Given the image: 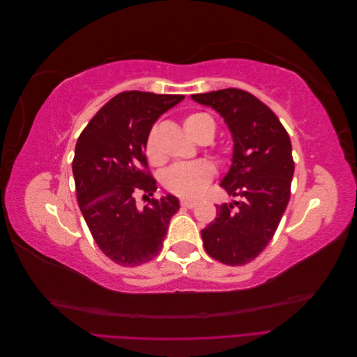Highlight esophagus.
Listing matches in <instances>:
<instances>
[{
	"label": "esophagus",
	"mask_w": 357,
	"mask_h": 357,
	"mask_svg": "<svg viewBox=\"0 0 357 357\" xmlns=\"http://www.w3.org/2000/svg\"><path fill=\"white\" fill-rule=\"evenodd\" d=\"M180 205H181L183 208H195V207H197V202L188 201V199H181V201H180Z\"/></svg>",
	"instance_id": "34e87169"
}]
</instances>
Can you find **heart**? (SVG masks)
<instances>
[{
  "label": "heart",
  "instance_id": "b5f03b06",
  "mask_svg": "<svg viewBox=\"0 0 357 357\" xmlns=\"http://www.w3.org/2000/svg\"><path fill=\"white\" fill-rule=\"evenodd\" d=\"M185 129L193 142L205 144L213 139L215 134V122L207 113L195 112L185 117ZM146 155L149 160L159 162L160 155L156 142V128L150 129L146 138ZM214 177L213 167L205 160L188 162V164H177L169 167L164 176L162 183L174 195L185 199H195L201 197L204 190L211 183Z\"/></svg>",
  "mask_w": 357,
  "mask_h": 357
}]
</instances>
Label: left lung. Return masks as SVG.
<instances>
[{
	"mask_svg": "<svg viewBox=\"0 0 357 357\" xmlns=\"http://www.w3.org/2000/svg\"><path fill=\"white\" fill-rule=\"evenodd\" d=\"M218 112L234 139L232 165L220 186L241 201L218 205L201 231L204 248L225 265H245L264 252L290 199L295 162L289 134L274 112L241 89L192 95Z\"/></svg>",
	"mask_w": 357,
	"mask_h": 357,
	"instance_id": "8db88e82",
	"label": "left lung"
}]
</instances>
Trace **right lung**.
I'll list each match as a JSON object with an SVG mask.
<instances>
[{
    "label": "right lung",
    "mask_w": 357,
    "mask_h": 357,
    "mask_svg": "<svg viewBox=\"0 0 357 357\" xmlns=\"http://www.w3.org/2000/svg\"><path fill=\"white\" fill-rule=\"evenodd\" d=\"M185 95L128 91L96 113L75 144L73 174L83 218L101 252L122 266L159 255L180 204L172 195L149 198L139 211L135 195L153 197L156 180L146 159V138L160 114Z\"/></svg>",
    "instance_id": "right-lung-1"
}]
</instances>
